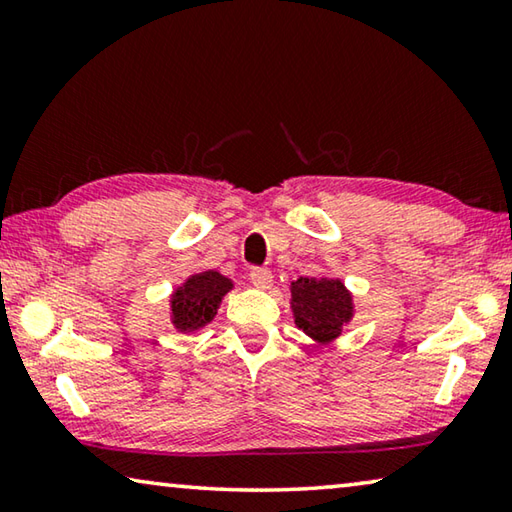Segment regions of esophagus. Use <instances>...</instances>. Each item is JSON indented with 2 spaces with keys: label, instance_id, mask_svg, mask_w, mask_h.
Masks as SVG:
<instances>
[{
  "label": "esophagus",
  "instance_id": "1",
  "mask_svg": "<svg viewBox=\"0 0 512 512\" xmlns=\"http://www.w3.org/2000/svg\"><path fill=\"white\" fill-rule=\"evenodd\" d=\"M250 282H253L257 289H268L273 284V273L268 271V268H253V271H250Z\"/></svg>",
  "mask_w": 512,
  "mask_h": 512
}]
</instances>
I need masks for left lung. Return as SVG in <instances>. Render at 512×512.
Returning a JSON list of instances; mask_svg holds the SVG:
<instances>
[{
    "mask_svg": "<svg viewBox=\"0 0 512 512\" xmlns=\"http://www.w3.org/2000/svg\"><path fill=\"white\" fill-rule=\"evenodd\" d=\"M291 309L296 325L316 343H329L352 318V296L341 280L300 277L291 282Z\"/></svg>",
    "mask_w": 512,
    "mask_h": 512,
    "instance_id": "left-lung-1",
    "label": "left lung"
}]
</instances>
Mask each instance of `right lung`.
I'll use <instances>...</instances> for the list:
<instances>
[{
  "label": "right lung",
  "instance_id": "add662e5",
  "mask_svg": "<svg viewBox=\"0 0 512 512\" xmlns=\"http://www.w3.org/2000/svg\"><path fill=\"white\" fill-rule=\"evenodd\" d=\"M232 289L228 277L216 271H203L187 277L183 287L171 296V323L178 332H194L216 316L225 293Z\"/></svg>",
  "mask_w": 512,
  "mask_h": 512
}]
</instances>
